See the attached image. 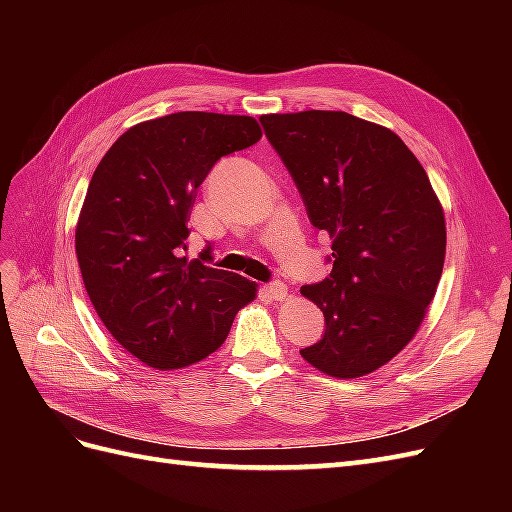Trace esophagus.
<instances>
[{
	"instance_id": "obj_1",
	"label": "esophagus",
	"mask_w": 512,
	"mask_h": 512,
	"mask_svg": "<svg viewBox=\"0 0 512 512\" xmlns=\"http://www.w3.org/2000/svg\"><path fill=\"white\" fill-rule=\"evenodd\" d=\"M262 290H265V294H267L269 299H275V301L284 299L286 294H288V286L284 282H277V280L265 284V286H262Z\"/></svg>"
}]
</instances>
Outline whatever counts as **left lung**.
Instances as JSON below:
<instances>
[{
	"mask_svg": "<svg viewBox=\"0 0 512 512\" xmlns=\"http://www.w3.org/2000/svg\"><path fill=\"white\" fill-rule=\"evenodd\" d=\"M267 141L333 239L322 282L301 286L324 314L303 359L335 378L369 374L404 348L436 294L444 213L425 168L401 138L342 111L262 115Z\"/></svg>",
	"mask_w": 512,
	"mask_h": 512,
	"instance_id": "1",
	"label": "left lung"
}]
</instances>
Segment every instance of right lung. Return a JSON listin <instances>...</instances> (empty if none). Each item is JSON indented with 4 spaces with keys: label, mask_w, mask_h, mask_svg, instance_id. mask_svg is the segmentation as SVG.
I'll return each mask as SVG.
<instances>
[{
    "label": "right lung",
    "mask_w": 512,
    "mask_h": 512,
    "mask_svg": "<svg viewBox=\"0 0 512 512\" xmlns=\"http://www.w3.org/2000/svg\"><path fill=\"white\" fill-rule=\"evenodd\" d=\"M254 117L185 111L123 132L89 181L76 226L85 290L136 359L179 369L218 350L256 284L183 256L196 190L220 158L260 141Z\"/></svg>",
    "instance_id": "1"
}]
</instances>
